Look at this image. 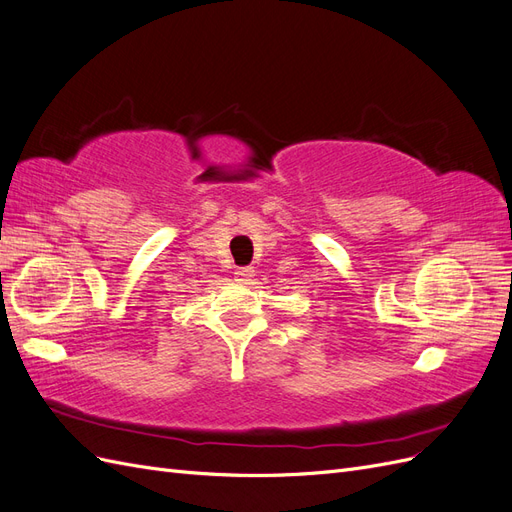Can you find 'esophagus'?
Masks as SVG:
<instances>
[{
	"label": "esophagus",
	"mask_w": 512,
	"mask_h": 512,
	"mask_svg": "<svg viewBox=\"0 0 512 512\" xmlns=\"http://www.w3.org/2000/svg\"><path fill=\"white\" fill-rule=\"evenodd\" d=\"M235 275L239 277L241 282H247V280H250V277L254 275V267H239V269L235 271Z\"/></svg>",
	"instance_id": "34e87169"
}]
</instances>
